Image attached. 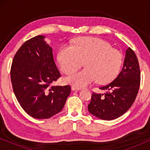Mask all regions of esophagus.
Masks as SVG:
<instances>
[{"label":"esophagus","instance_id":"esophagus-1","mask_svg":"<svg viewBox=\"0 0 150 150\" xmlns=\"http://www.w3.org/2000/svg\"><path fill=\"white\" fill-rule=\"evenodd\" d=\"M71 90H72V91H76V90H80V89H81V88L75 87V86H71Z\"/></svg>","mask_w":150,"mask_h":150}]
</instances>
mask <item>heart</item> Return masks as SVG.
Here are the masks:
<instances>
[{"mask_svg": "<svg viewBox=\"0 0 150 150\" xmlns=\"http://www.w3.org/2000/svg\"><path fill=\"white\" fill-rule=\"evenodd\" d=\"M61 69L67 74L83 66V70L65 77L66 83L75 87H85L97 80L106 83L117 75L122 63V55L118 50L111 48L109 43L96 38H81L73 46L65 44L58 53Z\"/></svg>", "mask_w": 150, "mask_h": 150, "instance_id": "obj_1", "label": "heart"}]
</instances>
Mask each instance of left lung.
<instances>
[{
  "label": "left lung",
  "mask_w": 150,
  "mask_h": 150,
  "mask_svg": "<svg viewBox=\"0 0 150 150\" xmlns=\"http://www.w3.org/2000/svg\"><path fill=\"white\" fill-rule=\"evenodd\" d=\"M141 82L138 59L130 47L126 51L124 66L115 79L102 86L104 94L93 92L88 110L103 120H112L124 115L134 103Z\"/></svg>",
  "instance_id": "left-lung-1"
}]
</instances>
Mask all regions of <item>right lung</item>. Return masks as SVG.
<instances>
[{"label":"right lung","mask_w":150,"mask_h":150,"mask_svg":"<svg viewBox=\"0 0 150 150\" xmlns=\"http://www.w3.org/2000/svg\"><path fill=\"white\" fill-rule=\"evenodd\" d=\"M38 35L24 43L13 57L11 81L16 99L28 115L48 119L59 113L71 92L69 85L52 84L61 77L52 49Z\"/></svg>","instance_id":"right-lung-1"}]
</instances>
